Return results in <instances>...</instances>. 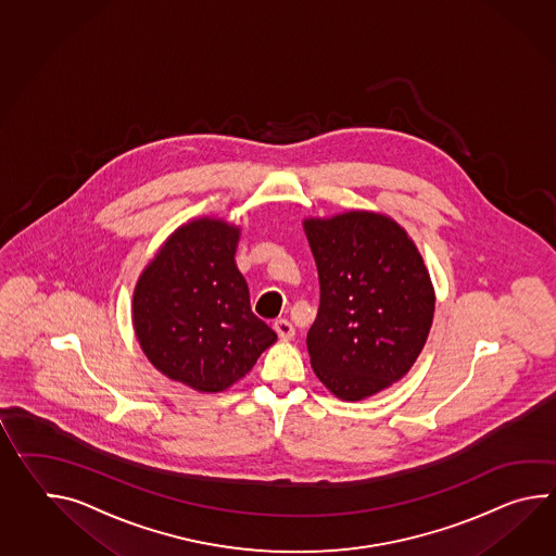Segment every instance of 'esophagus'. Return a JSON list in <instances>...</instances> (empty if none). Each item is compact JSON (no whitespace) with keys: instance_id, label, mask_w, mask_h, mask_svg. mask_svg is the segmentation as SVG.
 I'll use <instances>...</instances> for the list:
<instances>
[{"instance_id":"esophagus-1","label":"esophagus","mask_w":556,"mask_h":556,"mask_svg":"<svg viewBox=\"0 0 556 556\" xmlns=\"http://www.w3.org/2000/svg\"><path fill=\"white\" fill-rule=\"evenodd\" d=\"M273 329L277 331L281 341H291V339H293V334H295L293 325L287 321V319H279V321L273 323Z\"/></svg>"}]
</instances>
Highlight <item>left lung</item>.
Wrapping results in <instances>:
<instances>
[{
    "label": "left lung",
    "instance_id": "left-lung-1",
    "mask_svg": "<svg viewBox=\"0 0 556 556\" xmlns=\"http://www.w3.org/2000/svg\"><path fill=\"white\" fill-rule=\"evenodd\" d=\"M321 303L307 333L317 379L343 401L401 381L431 331L434 289L419 249L391 217L353 210L303 222Z\"/></svg>",
    "mask_w": 556,
    "mask_h": 556
}]
</instances>
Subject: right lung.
Here are the masks:
<instances>
[{"label": "right lung", "instance_id": "add662e5", "mask_svg": "<svg viewBox=\"0 0 556 556\" xmlns=\"http://www.w3.org/2000/svg\"><path fill=\"white\" fill-rule=\"evenodd\" d=\"M241 229L219 217L179 225L134 289V329L149 363L199 393L243 379L277 341L253 315L235 251Z\"/></svg>", "mask_w": 556, "mask_h": 556}]
</instances>
